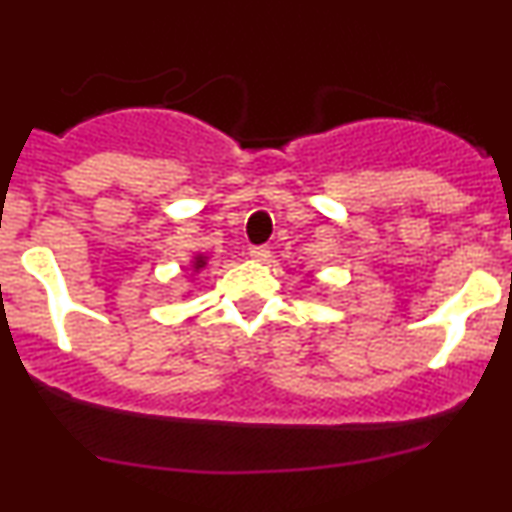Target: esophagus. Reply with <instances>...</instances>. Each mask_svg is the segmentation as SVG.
<instances>
[{"label":"esophagus","instance_id":"34e87169","mask_svg":"<svg viewBox=\"0 0 512 512\" xmlns=\"http://www.w3.org/2000/svg\"><path fill=\"white\" fill-rule=\"evenodd\" d=\"M250 257L255 262H267L272 257V252H269L267 245H257V248H250Z\"/></svg>","mask_w":512,"mask_h":512}]
</instances>
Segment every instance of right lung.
<instances>
[{"label": "right lung", "mask_w": 512, "mask_h": 512, "mask_svg": "<svg viewBox=\"0 0 512 512\" xmlns=\"http://www.w3.org/2000/svg\"><path fill=\"white\" fill-rule=\"evenodd\" d=\"M207 264H209V255H205V252H195L193 260H190V264H188L190 276H197V274L205 272Z\"/></svg>", "instance_id": "1"}]
</instances>
